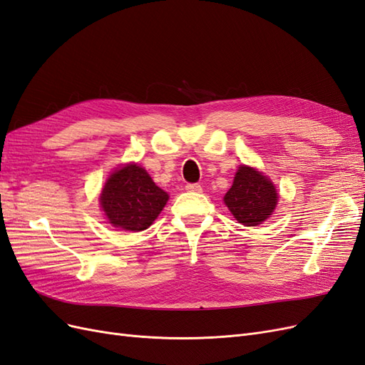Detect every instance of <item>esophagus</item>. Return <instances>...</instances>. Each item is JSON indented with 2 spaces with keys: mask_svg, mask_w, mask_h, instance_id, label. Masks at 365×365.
<instances>
[{
  "mask_svg": "<svg viewBox=\"0 0 365 365\" xmlns=\"http://www.w3.org/2000/svg\"><path fill=\"white\" fill-rule=\"evenodd\" d=\"M185 190H187V192L201 193V192H202V187H201L200 184H185Z\"/></svg>",
  "mask_w": 365,
  "mask_h": 365,
  "instance_id": "34e87169",
  "label": "esophagus"
}]
</instances>
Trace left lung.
Wrapping results in <instances>:
<instances>
[{
	"mask_svg": "<svg viewBox=\"0 0 365 365\" xmlns=\"http://www.w3.org/2000/svg\"><path fill=\"white\" fill-rule=\"evenodd\" d=\"M277 197V190L267 176L242 165L224 201L242 225L256 227L272 215Z\"/></svg>",
	"mask_w": 365,
	"mask_h": 365,
	"instance_id": "1",
	"label": "left lung"
}]
</instances>
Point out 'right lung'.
Segmentation results:
<instances>
[{
  "label": "right lung",
  "mask_w": 365,
  "mask_h": 365,
  "mask_svg": "<svg viewBox=\"0 0 365 365\" xmlns=\"http://www.w3.org/2000/svg\"><path fill=\"white\" fill-rule=\"evenodd\" d=\"M168 200L169 195L137 164L115 170L101 195V204L109 222L129 231L150 227Z\"/></svg>",
  "instance_id": "obj_1"
}]
</instances>
